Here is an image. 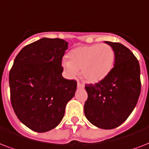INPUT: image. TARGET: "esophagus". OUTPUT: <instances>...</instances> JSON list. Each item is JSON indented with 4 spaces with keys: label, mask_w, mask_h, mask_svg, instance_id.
<instances>
[{
    "label": "esophagus",
    "mask_w": 149,
    "mask_h": 149,
    "mask_svg": "<svg viewBox=\"0 0 149 149\" xmlns=\"http://www.w3.org/2000/svg\"><path fill=\"white\" fill-rule=\"evenodd\" d=\"M77 87H78V88H84V85L83 84H81V83L78 82V83H77Z\"/></svg>",
    "instance_id": "obj_1"
}]
</instances>
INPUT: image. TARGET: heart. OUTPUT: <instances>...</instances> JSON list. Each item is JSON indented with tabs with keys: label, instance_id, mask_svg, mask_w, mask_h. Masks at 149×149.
<instances>
[{
	"label": "heart",
	"instance_id": "b5f03b06",
	"mask_svg": "<svg viewBox=\"0 0 149 149\" xmlns=\"http://www.w3.org/2000/svg\"><path fill=\"white\" fill-rule=\"evenodd\" d=\"M115 56L113 47L106 43L84 45L70 52L69 61H64L63 66L71 77H76L81 70L85 80L97 83L113 70Z\"/></svg>",
	"mask_w": 149,
	"mask_h": 149
}]
</instances>
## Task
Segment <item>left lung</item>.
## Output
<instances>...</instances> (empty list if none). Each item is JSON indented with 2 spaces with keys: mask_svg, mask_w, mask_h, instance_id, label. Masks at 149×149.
<instances>
[{
  "mask_svg": "<svg viewBox=\"0 0 149 149\" xmlns=\"http://www.w3.org/2000/svg\"><path fill=\"white\" fill-rule=\"evenodd\" d=\"M105 43L115 51L114 66L104 79L85 85L88 97L84 104V113L93 125L113 129L125 122L136 106L141 93L140 65L125 45Z\"/></svg>",
  "mask_w": 149,
  "mask_h": 149,
  "instance_id": "1",
  "label": "left lung"
}]
</instances>
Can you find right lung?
I'll use <instances>...</instances> for the list:
<instances>
[{"label": "right lung", "mask_w": 149, "mask_h": 149, "mask_svg": "<svg viewBox=\"0 0 149 149\" xmlns=\"http://www.w3.org/2000/svg\"><path fill=\"white\" fill-rule=\"evenodd\" d=\"M68 42L43 38L24 46L9 72L10 102L20 121L36 132L61 122L77 91L74 79L63 78L62 59Z\"/></svg>", "instance_id": "right-lung-1"}]
</instances>
